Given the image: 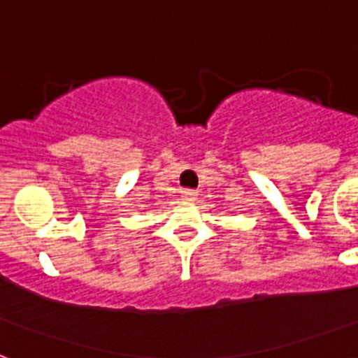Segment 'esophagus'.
<instances>
[{"mask_svg":"<svg viewBox=\"0 0 358 358\" xmlns=\"http://www.w3.org/2000/svg\"><path fill=\"white\" fill-rule=\"evenodd\" d=\"M182 199H184V201H195L196 193L193 189H184L182 191Z\"/></svg>","mask_w":358,"mask_h":358,"instance_id":"obj_1","label":"esophagus"}]
</instances>
